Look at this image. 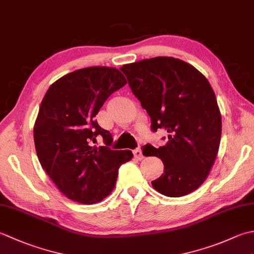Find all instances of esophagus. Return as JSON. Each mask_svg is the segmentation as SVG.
Instances as JSON below:
<instances>
[{"mask_svg":"<svg viewBox=\"0 0 254 254\" xmlns=\"http://www.w3.org/2000/svg\"><path fill=\"white\" fill-rule=\"evenodd\" d=\"M133 154H134V157H135V158L138 159V160H141V159L144 158L141 147H137V148L134 149V150H133Z\"/></svg>","mask_w":254,"mask_h":254,"instance_id":"1","label":"esophagus"}]
</instances>
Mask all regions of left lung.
<instances>
[{
  "label": "left lung",
  "mask_w": 254,
  "mask_h": 254,
  "mask_svg": "<svg viewBox=\"0 0 254 254\" xmlns=\"http://www.w3.org/2000/svg\"><path fill=\"white\" fill-rule=\"evenodd\" d=\"M120 69L150 117L152 131L169 133L164 146L142 147L144 156H156L165 166L152 186L170 197L196 190L213 167L222 135V116L208 80L191 64L170 57L145 59Z\"/></svg>",
  "instance_id": "obj_1"
}]
</instances>
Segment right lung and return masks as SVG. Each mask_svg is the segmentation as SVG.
I'll use <instances>...</instances> for the list:
<instances>
[{"instance_id":"obj_1","label":"right lung","mask_w":254,"mask_h":254,"mask_svg":"<svg viewBox=\"0 0 254 254\" xmlns=\"http://www.w3.org/2000/svg\"><path fill=\"white\" fill-rule=\"evenodd\" d=\"M127 79L115 67L91 66L64 75L42 99L34 127L38 159L64 195L80 204L100 202L115 189L131 150H113L109 131L97 113ZM101 136L105 147L92 143Z\"/></svg>"}]
</instances>
